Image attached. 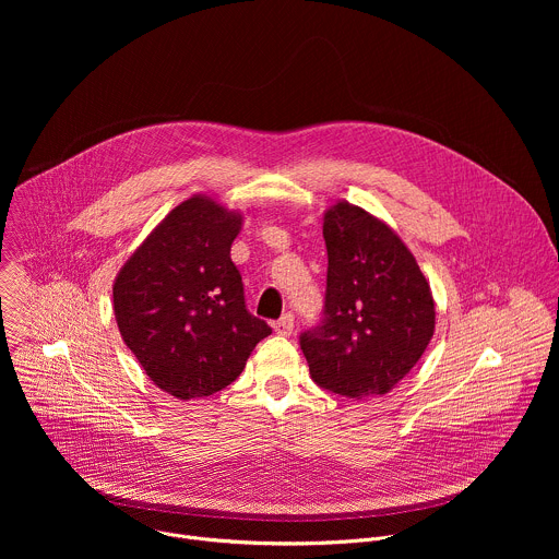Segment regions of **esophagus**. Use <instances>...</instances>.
Instances as JSON below:
<instances>
[{
    "mask_svg": "<svg viewBox=\"0 0 559 559\" xmlns=\"http://www.w3.org/2000/svg\"><path fill=\"white\" fill-rule=\"evenodd\" d=\"M274 332L278 336H292L294 334V316L292 313H283L278 321L274 323Z\"/></svg>",
    "mask_w": 559,
    "mask_h": 559,
    "instance_id": "1",
    "label": "esophagus"
}]
</instances>
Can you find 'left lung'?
I'll use <instances>...</instances> for the list:
<instances>
[{
	"instance_id": "obj_1",
	"label": "left lung",
	"mask_w": 559,
	"mask_h": 559,
	"mask_svg": "<svg viewBox=\"0 0 559 559\" xmlns=\"http://www.w3.org/2000/svg\"><path fill=\"white\" fill-rule=\"evenodd\" d=\"M323 236V321L300 334L311 380L354 401L384 395L433 336L431 287L401 236L349 201L325 212Z\"/></svg>"
}]
</instances>
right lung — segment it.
Masks as SVG:
<instances>
[{"label":"right lung","instance_id":"right-lung-1","mask_svg":"<svg viewBox=\"0 0 559 559\" xmlns=\"http://www.w3.org/2000/svg\"><path fill=\"white\" fill-rule=\"evenodd\" d=\"M243 214L194 194L158 223L112 285L123 343L179 401L234 382L270 325L246 307L229 250Z\"/></svg>","mask_w":559,"mask_h":559}]
</instances>
